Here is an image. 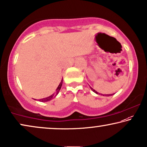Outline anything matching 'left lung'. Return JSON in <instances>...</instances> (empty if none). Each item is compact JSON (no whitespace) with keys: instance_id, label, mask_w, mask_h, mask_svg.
Returning a JSON list of instances; mask_svg holds the SVG:
<instances>
[{"instance_id":"1","label":"left lung","mask_w":147,"mask_h":147,"mask_svg":"<svg viewBox=\"0 0 147 147\" xmlns=\"http://www.w3.org/2000/svg\"><path fill=\"white\" fill-rule=\"evenodd\" d=\"M90 89H91V90H92V91H93L94 92H95V93H96V94H98V92H96V90H95L94 89H93V88H92L91 87V86H90ZM98 94H100V93H99ZM113 94H102V96H112V95H113Z\"/></svg>"}]
</instances>
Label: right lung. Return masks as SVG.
Listing matches in <instances>:
<instances>
[{
	"label": "right lung",
	"instance_id": "right-lung-1",
	"mask_svg": "<svg viewBox=\"0 0 147 147\" xmlns=\"http://www.w3.org/2000/svg\"><path fill=\"white\" fill-rule=\"evenodd\" d=\"M63 78H62L61 82H60V84H59V86H58V87L57 88V89H56V93L53 94L52 95H51V96H48V97H46V98L39 99L38 100L40 101V102H47V101H49V100H52L53 98H55V97L57 96V94H59L60 90H61V86H62V84H63Z\"/></svg>",
	"mask_w": 147,
	"mask_h": 147
}]
</instances>
